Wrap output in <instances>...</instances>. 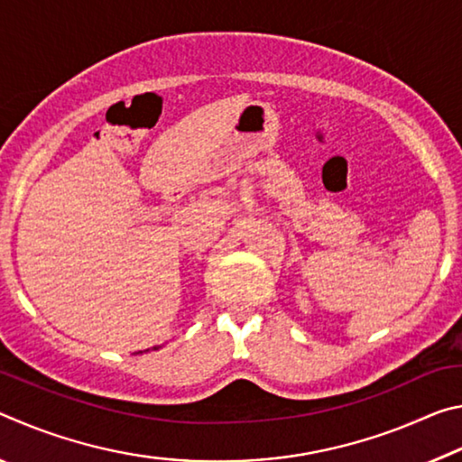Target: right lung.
Wrapping results in <instances>:
<instances>
[{"mask_svg": "<svg viewBox=\"0 0 462 462\" xmlns=\"http://www.w3.org/2000/svg\"><path fill=\"white\" fill-rule=\"evenodd\" d=\"M154 350H156V346H154Z\"/></svg>", "mask_w": 462, "mask_h": 462, "instance_id": "add662e5", "label": "right lung"}]
</instances>
